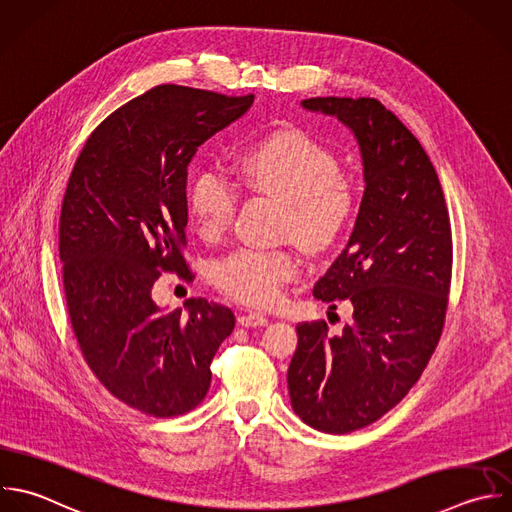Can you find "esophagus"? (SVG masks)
<instances>
[{
  "instance_id": "obj_1",
  "label": "esophagus",
  "mask_w": 512,
  "mask_h": 512,
  "mask_svg": "<svg viewBox=\"0 0 512 512\" xmlns=\"http://www.w3.org/2000/svg\"><path fill=\"white\" fill-rule=\"evenodd\" d=\"M238 322L246 328H256V326H268V318L264 314H258V312H248V314H242L238 318Z\"/></svg>"
}]
</instances>
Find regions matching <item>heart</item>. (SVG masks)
Returning a JSON list of instances; mask_svg holds the SVG:
<instances>
[{
  "label": "heart",
  "mask_w": 512,
  "mask_h": 512,
  "mask_svg": "<svg viewBox=\"0 0 512 512\" xmlns=\"http://www.w3.org/2000/svg\"><path fill=\"white\" fill-rule=\"evenodd\" d=\"M336 156L302 130H282L256 142L238 166V178L288 210V232L308 248L330 246L352 222L358 208L354 184L340 176ZM240 192L218 168L192 180L190 212L204 236H220L234 220ZM300 272V260L286 250L238 248L212 268L214 284L234 300L268 308Z\"/></svg>",
  "instance_id": "obj_1"
}]
</instances>
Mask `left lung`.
I'll return each mask as SVG.
<instances>
[{"label":"left lung","instance_id":"1","mask_svg":"<svg viewBox=\"0 0 512 512\" xmlns=\"http://www.w3.org/2000/svg\"><path fill=\"white\" fill-rule=\"evenodd\" d=\"M302 108L338 118L362 156L354 230L312 290L324 302H350L352 322L338 336H328L324 320L298 324L288 366L294 412L316 430L346 434L394 408L440 340L452 272L450 222L430 158L378 100L310 98Z\"/></svg>","mask_w":512,"mask_h":512}]
</instances>
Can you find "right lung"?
<instances>
[{
    "label": "right lung",
    "instance_id": "add662e5",
    "mask_svg": "<svg viewBox=\"0 0 512 512\" xmlns=\"http://www.w3.org/2000/svg\"><path fill=\"white\" fill-rule=\"evenodd\" d=\"M254 96L164 84L110 114L72 170L60 214V260L74 336L96 378L124 404L170 418L196 408L210 364L234 330L228 306L192 298L162 310L154 282L190 276L188 166L242 118Z\"/></svg>",
    "mask_w": 512,
    "mask_h": 512
}]
</instances>
